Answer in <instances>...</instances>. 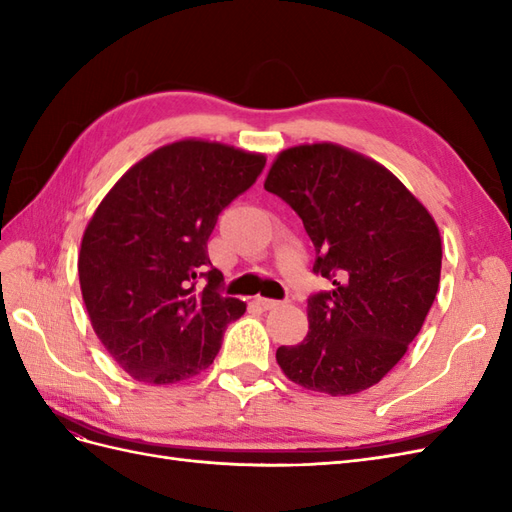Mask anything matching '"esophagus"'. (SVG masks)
<instances>
[{
	"instance_id": "obj_1",
	"label": "esophagus",
	"mask_w": 512,
	"mask_h": 512,
	"mask_svg": "<svg viewBox=\"0 0 512 512\" xmlns=\"http://www.w3.org/2000/svg\"><path fill=\"white\" fill-rule=\"evenodd\" d=\"M256 303H258L262 309H275V307L282 305V301H277V299H265V297H258Z\"/></svg>"
}]
</instances>
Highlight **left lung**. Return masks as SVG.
Wrapping results in <instances>:
<instances>
[{"instance_id":"obj_1","label":"left lung","mask_w":512,"mask_h":512,"mask_svg":"<svg viewBox=\"0 0 512 512\" xmlns=\"http://www.w3.org/2000/svg\"><path fill=\"white\" fill-rule=\"evenodd\" d=\"M265 190L299 213L314 273L333 282L307 301L309 331L277 348V365L307 391L361 393L401 361L436 299L438 224L389 168L335 143L277 153Z\"/></svg>"}]
</instances>
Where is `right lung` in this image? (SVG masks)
I'll return each mask as SVG.
<instances>
[{
  "instance_id": "obj_1",
  "label": "right lung",
  "mask_w": 512,
  "mask_h": 512,
  "mask_svg": "<svg viewBox=\"0 0 512 512\" xmlns=\"http://www.w3.org/2000/svg\"><path fill=\"white\" fill-rule=\"evenodd\" d=\"M265 153L203 138L151 151L91 215L79 252L83 303L106 352L145 384L207 369L245 303L222 297L209 235L218 215L265 168ZM208 277L198 291L195 280Z\"/></svg>"
}]
</instances>
